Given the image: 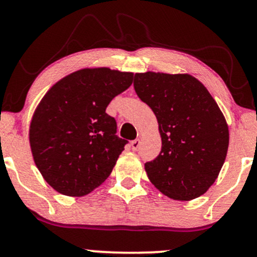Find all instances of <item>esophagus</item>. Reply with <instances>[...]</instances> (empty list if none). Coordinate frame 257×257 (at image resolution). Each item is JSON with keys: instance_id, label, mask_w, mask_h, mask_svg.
<instances>
[{"instance_id": "1", "label": "esophagus", "mask_w": 257, "mask_h": 257, "mask_svg": "<svg viewBox=\"0 0 257 257\" xmlns=\"http://www.w3.org/2000/svg\"><path fill=\"white\" fill-rule=\"evenodd\" d=\"M139 146H140V140H139V139H135V140H133L131 143V147L133 151H137Z\"/></svg>"}]
</instances>
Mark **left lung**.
I'll return each instance as SVG.
<instances>
[{
	"label": "left lung",
	"instance_id": "obj_1",
	"mask_svg": "<svg viewBox=\"0 0 257 257\" xmlns=\"http://www.w3.org/2000/svg\"><path fill=\"white\" fill-rule=\"evenodd\" d=\"M134 89L152 108L161 153L145 169L162 193L176 200L204 194L225 163L228 126L208 89L187 73H135Z\"/></svg>",
	"mask_w": 257,
	"mask_h": 257
}]
</instances>
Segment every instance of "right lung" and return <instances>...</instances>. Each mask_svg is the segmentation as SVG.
I'll return each mask as SVG.
<instances>
[{
	"mask_svg": "<svg viewBox=\"0 0 257 257\" xmlns=\"http://www.w3.org/2000/svg\"><path fill=\"white\" fill-rule=\"evenodd\" d=\"M132 82V72L83 69L57 82L41 100L30 124L31 152L59 193L85 196L108 178L128 141L116 135V119L106 107Z\"/></svg>",
	"mask_w": 257,
	"mask_h": 257,
	"instance_id": "obj_1",
	"label": "right lung"
}]
</instances>
